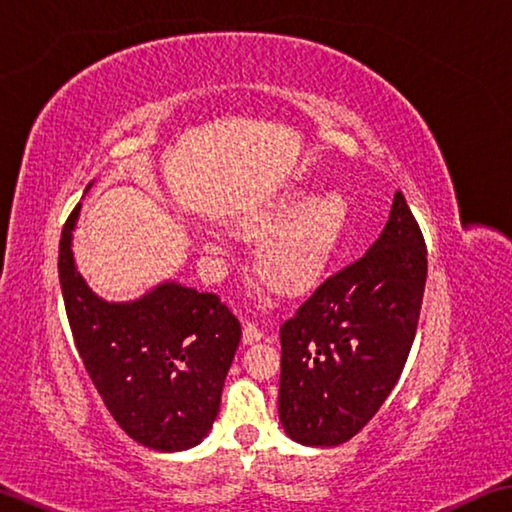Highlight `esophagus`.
<instances>
[{"label":"esophagus","instance_id":"1","mask_svg":"<svg viewBox=\"0 0 512 512\" xmlns=\"http://www.w3.org/2000/svg\"><path fill=\"white\" fill-rule=\"evenodd\" d=\"M262 336H264V330L259 328L255 321H250V319L244 321V343H255L262 339Z\"/></svg>","mask_w":512,"mask_h":512}]
</instances>
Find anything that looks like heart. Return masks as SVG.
<instances>
[{
    "instance_id": "b5f03b06",
    "label": "heart",
    "mask_w": 512,
    "mask_h": 512,
    "mask_svg": "<svg viewBox=\"0 0 512 512\" xmlns=\"http://www.w3.org/2000/svg\"><path fill=\"white\" fill-rule=\"evenodd\" d=\"M345 220L343 195L323 193L310 200L306 191H290L248 215L242 231L253 237L278 231L259 248V270L277 290L297 295L321 279L343 235ZM213 242L222 246L220 237Z\"/></svg>"
}]
</instances>
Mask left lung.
<instances>
[{
  "label": "left lung",
  "instance_id": "8db88e82",
  "mask_svg": "<svg viewBox=\"0 0 512 512\" xmlns=\"http://www.w3.org/2000/svg\"><path fill=\"white\" fill-rule=\"evenodd\" d=\"M424 281L427 246L396 191L374 246L279 328V420L292 440L336 447L374 418L405 367Z\"/></svg>",
  "mask_w": 512,
  "mask_h": 512
}]
</instances>
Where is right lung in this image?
Returning a JSON list of instances; mask_svg holds the SVG:
<instances>
[{"label":"right lung","instance_id":"right-lung-1","mask_svg":"<svg viewBox=\"0 0 512 512\" xmlns=\"http://www.w3.org/2000/svg\"><path fill=\"white\" fill-rule=\"evenodd\" d=\"M74 206L59 242V281L85 372L129 438L156 451L200 444L220 411L242 325L217 295L160 284L110 303L85 284L72 257Z\"/></svg>","mask_w":512,"mask_h":512}]
</instances>
